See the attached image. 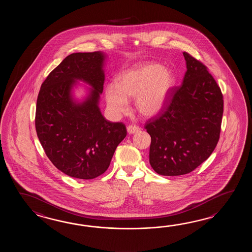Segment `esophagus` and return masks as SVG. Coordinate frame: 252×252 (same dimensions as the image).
<instances>
[{
	"label": "esophagus",
	"mask_w": 252,
	"mask_h": 252,
	"mask_svg": "<svg viewBox=\"0 0 252 252\" xmlns=\"http://www.w3.org/2000/svg\"><path fill=\"white\" fill-rule=\"evenodd\" d=\"M139 130V126H137V125H129L127 127V131H128V134H134L136 133V132H138Z\"/></svg>",
	"instance_id": "1"
}]
</instances>
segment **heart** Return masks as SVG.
Here are the masks:
<instances>
[{"label":"heart","mask_w":252,"mask_h":252,"mask_svg":"<svg viewBox=\"0 0 252 252\" xmlns=\"http://www.w3.org/2000/svg\"><path fill=\"white\" fill-rule=\"evenodd\" d=\"M174 85V75L161 64H135L119 75L117 85L106 86L105 100L114 115L126 113L128 99H135L137 112L145 117H153L165 107Z\"/></svg>","instance_id":"obj_1"}]
</instances>
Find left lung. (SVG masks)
I'll use <instances>...</instances> for the list:
<instances>
[{
	"label": "left lung",
	"instance_id": "left-lung-1",
	"mask_svg": "<svg viewBox=\"0 0 252 252\" xmlns=\"http://www.w3.org/2000/svg\"><path fill=\"white\" fill-rule=\"evenodd\" d=\"M187 72L181 86L172 88L171 98L158 117L145 128L151 137L150 166L162 176H181L194 170L218 143L223 98L207 67L183 53Z\"/></svg>",
	"mask_w": 252,
	"mask_h": 252
}]
</instances>
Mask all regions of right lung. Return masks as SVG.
Here are the masks:
<instances>
[{"mask_svg":"<svg viewBox=\"0 0 252 252\" xmlns=\"http://www.w3.org/2000/svg\"><path fill=\"white\" fill-rule=\"evenodd\" d=\"M105 59L101 51L71 54L50 72L38 93V139L54 166L71 177L101 176L127 135L124 124L109 122L99 108ZM77 80L92 86L82 101L73 96Z\"/></svg>","mask_w":252,"mask_h":252,"instance_id":"add662e5","label":"right lung"}]
</instances>
